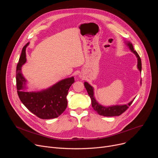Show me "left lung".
<instances>
[{
	"label": "left lung",
	"mask_w": 158,
	"mask_h": 158,
	"mask_svg": "<svg viewBox=\"0 0 158 158\" xmlns=\"http://www.w3.org/2000/svg\"><path fill=\"white\" fill-rule=\"evenodd\" d=\"M127 46L129 47V48L131 50V51L134 53L135 55L137 57L138 60V64H137V67L138 69L139 70V72H142V61H141V59L137 53L136 51L134 50L133 46L132 44L129 42V41H127L126 42ZM142 83V82H141ZM84 85L87 90L88 94L91 98V101H92V106L93 107L94 110L100 115L105 116V117H114V116H119L121 114H122L124 111H126V110L129 107V106H131V104L134 101L132 100L131 102H129L127 104H122V105H113L110 106H104L101 105L100 103L98 102L94 96V88L91 86L88 82H85Z\"/></svg>",
	"instance_id": "1"
}]
</instances>
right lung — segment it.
I'll return each instance as SVG.
<instances>
[{
  "label": "right lung",
  "mask_w": 158,
  "mask_h": 158,
  "mask_svg": "<svg viewBox=\"0 0 158 158\" xmlns=\"http://www.w3.org/2000/svg\"><path fill=\"white\" fill-rule=\"evenodd\" d=\"M28 42L22 51L16 66V81L18 95L27 108L41 119H51L59 117L67 107L66 96L75 80L73 77L66 78L56 82L47 89L38 92H28L27 80L22 73V66L26 63V48Z\"/></svg>",
  "instance_id": "add662e5"
}]
</instances>
